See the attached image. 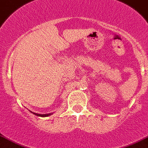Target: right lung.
I'll return each instance as SVG.
<instances>
[{"instance_id":"obj_1","label":"right lung","mask_w":148,"mask_h":148,"mask_svg":"<svg viewBox=\"0 0 148 148\" xmlns=\"http://www.w3.org/2000/svg\"><path fill=\"white\" fill-rule=\"evenodd\" d=\"M33 114H35V116H41V117H45V116H49L51 115V114H38V113H33Z\"/></svg>"}]
</instances>
